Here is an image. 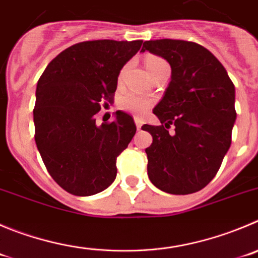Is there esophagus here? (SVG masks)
<instances>
[{
    "mask_svg": "<svg viewBox=\"0 0 258 258\" xmlns=\"http://www.w3.org/2000/svg\"><path fill=\"white\" fill-rule=\"evenodd\" d=\"M135 123H136V127H137V130H140V128H141V126H143L144 121H143V119H141V118H139V117H135Z\"/></svg>",
    "mask_w": 258,
    "mask_h": 258,
    "instance_id": "34e87169",
    "label": "esophagus"
}]
</instances>
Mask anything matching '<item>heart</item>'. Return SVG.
Returning a JSON list of instances; mask_svg holds the SVG:
<instances>
[{"label": "heart", "instance_id": "1", "mask_svg": "<svg viewBox=\"0 0 258 258\" xmlns=\"http://www.w3.org/2000/svg\"><path fill=\"white\" fill-rule=\"evenodd\" d=\"M145 66H146V70H148V72L150 74L151 71L159 69V67L168 66V63L164 61V59L160 58V57L149 56L146 57L145 59ZM150 105H151V100L146 99V98H144V96L136 95V94L134 93L124 94V95L121 98V100H119V107H121L122 109L126 110V112L134 113V114H137V115H143L144 113H146V110L150 108Z\"/></svg>", "mask_w": 258, "mask_h": 258}]
</instances>
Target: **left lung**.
Wrapping results in <instances>:
<instances>
[{
  "label": "left lung",
  "instance_id": "1",
  "mask_svg": "<svg viewBox=\"0 0 258 258\" xmlns=\"http://www.w3.org/2000/svg\"><path fill=\"white\" fill-rule=\"evenodd\" d=\"M141 50L172 67V80L153 110L162 124L141 127L153 136L145 149L149 178L167 194H194L210 183L230 148L237 117L234 84L219 59L197 43L146 40ZM170 124L174 135L167 131Z\"/></svg>",
  "mask_w": 258,
  "mask_h": 258
}]
</instances>
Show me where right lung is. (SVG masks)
Returning <instances> with one entry per match:
<instances>
[{
    "label": "right lung",
    "instance_id": "1",
    "mask_svg": "<svg viewBox=\"0 0 258 258\" xmlns=\"http://www.w3.org/2000/svg\"><path fill=\"white\" fill-rule=\"evenodd\" d=\"M143 40H86L62 50L38 80L33 110L35 144L50 177L75 196H91L112 184L117 156L136 126L118 110L112 122L95 114L112 104L119 71Z\"/></svg>",
    "mask_w": 258,
    "mask_h": 258
}]
</instances>
